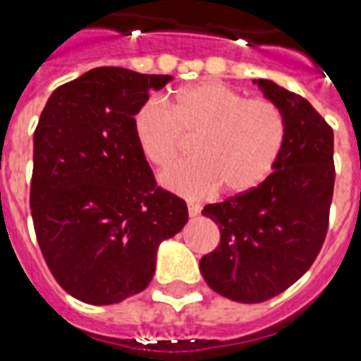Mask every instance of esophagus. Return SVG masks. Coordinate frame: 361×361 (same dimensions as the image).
<instances>
[{
  "label": "esophagus",
  "instance_id": "obj_1",
  "mask_svg": "<svg viewBox=\"0 0 361 361\" xmlns=\"http://www.w3.org/2000/svg\"><path fill=\"white\" fill-rule=\"evenodd\" d=\"M200 204H195V202H189V204H187V211H189V215L190 216H196L198 215V213H200Z\"/></svg>",
  "mask_w": 361,
  "mask_h": 361
}]
</instances>
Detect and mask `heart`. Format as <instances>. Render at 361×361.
I'll return each mask as SVG.
<instances>
[{"label": "heart", "mask_w": 361, "mask_h": 361, "mask_svg": "<svg viewBox=\"0 0 361 361\" xmlns=\"http://www.w3.org/2000/svg\"><path fill=\"white\" fill-rule=\"evenodd\" d=\"M282 109L267 98H245L216 81L185 87L169 102H146L135 114V137L148 163L174 165L192 140V161L165 172L161 181L189 198L221 189L243 196L276 169L286 146Z\"/></svg>", "instance_id": "heart-1"}]
</instances>
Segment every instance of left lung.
I'll list each match as a JSON object with an SVG mask.
<instances>
[{
	"label": "left lung",
	"instance_id": "obj_1",
	"mask_svg": "<svg viewBox=\"0 0 361 361\" xmlns=\"http://www.w3.org/2000/svg\"><path fill=\"white\" fill-rule=\"evenodd\" d=\"M282 109L286 146L276 169L248 195L207 204L221 243L200 259L207 286L235 302L283 293L312 267L328 231L336 166L334 131L302 96L254 79Z\"/></svg>",
	"mask_w": 361,
	"mask_h": 361
}]
</instances>
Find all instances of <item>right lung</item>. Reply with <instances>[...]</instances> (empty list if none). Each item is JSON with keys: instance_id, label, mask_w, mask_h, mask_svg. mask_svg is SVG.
I'll use <instances>...</instances> for the list:
<instances>
[{"instance_id": "1", "label": "right lung", "mask_w": 361, "mask_h": 361, "mask_svg": "<svg viewBox=\"0 0 361 361\" xmlns=\"http://www.w3.org/2000/svg\"><path fill=\"white\" fill-rule=\"evenodd\" d=\"M172 75L99 66L54 90L33 137L29 206L46 265L64 291L105 306L150 283L185 200L157 185L135 114Z\"/></svg>"}]
</instances>
